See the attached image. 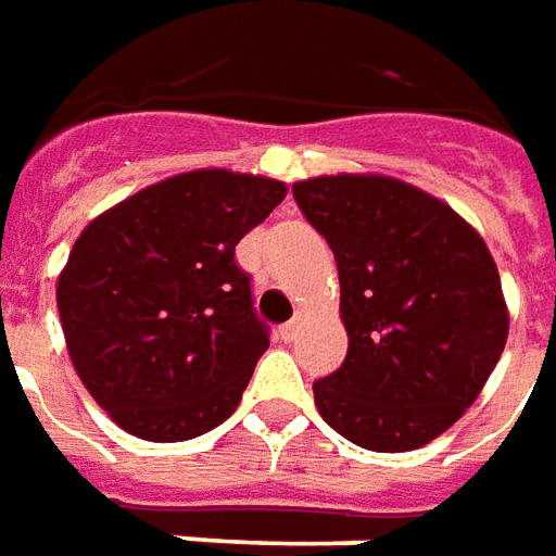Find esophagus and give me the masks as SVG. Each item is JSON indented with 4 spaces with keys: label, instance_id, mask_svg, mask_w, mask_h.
I'll use <instances>...</instances> for the list:
<instances>
[{
    "label": "esophagus",
    "instance_id": "esophagus-1",
    "mask_svg": "<svg viewBox=\"0 0 556 556\" xmlns=\"http://www.w3.org/2000/svg\"><path fill=\"white\" fill-rule=\"evenodd\" d=\"M299 329H302V314H296L293 320L285 323V326L278 329V334H281V341H287V344H290V341H293V338L299 334Z\"/></svg>",
    "mask_w": 556,
    "mask_h": 556
}]
</instances>
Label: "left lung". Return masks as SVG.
<instances>
[{
	"instance_id": "8db88e82",
	"label": "left lung",
	"mask_w": 556,
	"mask_h": 556,
	"mask_svg": "<svg viewBox=\"0 0 556 556\" xmlns=\"http://www.w3.org/2000/svg\"><path fill=\"white\" fill-rule=\"evenodd\" d=\"M332 248L348 359L314 383L341 437L410 452L458 422L497 365L509 308L485 239L455 208L380 173L293 185Z\"/></svg>"
}]
</instances>
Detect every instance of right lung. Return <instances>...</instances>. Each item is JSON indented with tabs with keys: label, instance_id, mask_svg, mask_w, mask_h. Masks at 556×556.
I'll return each mask as SVG.
<instances>
[{
	"label": "right lung",
	"instance_id": "add662e5",
	"mask_svg": "<svg viewBox=\"0 0 556 556\" xmlns=\"http://www.w3.org/2000/svg\"><path fill=\"white\" fill-rule=\"evenodd\" d=\"M287 197L222 167L161 179L83 227L56 305L74 371L122 431L182 443L239 407L269 348L236 245Z\"/></svg>",
	"mask_w": 556,
	"mask_h": 556
}]
</instances>
